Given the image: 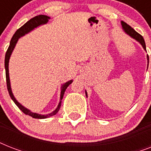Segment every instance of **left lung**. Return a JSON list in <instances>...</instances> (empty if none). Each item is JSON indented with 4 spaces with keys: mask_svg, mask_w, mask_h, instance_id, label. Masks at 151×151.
<instances>
[{
    "mask_svg": "<svg viewBox=\"0 0 151 151\" xmlns=\"http://www.w3.org/2000/svg\"><path fill=\"white\" fill-rule=\"evenodd\" d=\"M121 23H122V29H123V30H124L125 33H126L129 36H130L132 37V38L135 39L136 41H138L139 43L141 45H142V47L143 48V49L145 51L146 50V44H145V41H144V39H143V37L142 36H141L140 34H138L137 32L135 30V29H133V28H132L129 25H128L126 23V22H123V21H122L121 22ZM147 68H148V65H149V56H148V55H147ZM85 95H86V96L88 97V94H87V92L85 91Z\"/></svg>",
    "mask_w": 151,
    "mask_h": 151,
    "instance_id": "left-lung-1",
    "label": "left lung"
}]
</instances>
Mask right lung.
<instances>
[{
    "label": "right lung",
    "mask_w": 151,
    "mask_h": 151,
    "mask_svg": "<svg viewBox=\"0 0 151 151\" xmlns=\"http://www.w3.org/2000/svg\"><path fill=\"white\" fill-rule=\"evenodd\" d=\"M50 19V17L48 16V15H37L35 17L32 18L31 19H29L28 22H27L25 23L22 27H21L19 29L16 30V32L15 33V34L13 35L12 38L10 41V45H9V47H8V50L6 52L5 54V59H4V67H5V73H6V81H7V88H8V93L10 95L11 99L14 101V103H15V105L17 106L19 108L20 110H22V112L24 113L25 114L29 115V116H31L32 117L34 118H37V119H45V118H47V117H52L53 115L56 114L58 111L60 109V106H61V100L63 97V95L65 93V91L69 85H70L71 83L73 82V80H70L67 81L66 83H63V85H61V92H60V99H59V103L57 106L56 109L52 111L50 114H37V113H34L30 111L29 109H27L25 106L21 104L20 103H19L16 99L14 96V95L12 93V88H11V82H10V78H9V70H8V63H9V59H10L11 55L12 53L14 48H15L16 44H17L19 39L21 37L24 36L27 34L29 33L30 31H32L33 29H34L37 27H38L39 26H41V25H45L46 23H48V22Z\"/></svg>",
    "instance_id": "1"
}]
</instances>
